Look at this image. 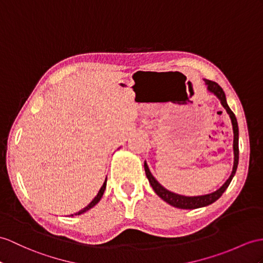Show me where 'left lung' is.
I'll list each match as a JSON object with an SVG mask.
<instances>
[{"label": "left lung", "instance_id": "1", "mask_svg": "<svg viewBox=\"0 0 263 263\" xmlns=\"http://www.w3.org/2000/svg\"><path fill=\"white\" fill-rule=\"evenodd\" d=\"M204 82H205V85L208 87V90L210 92L214 93V96H216L217 99L220 100L221 105L224 107V109H226L227 112L229 114L230 118H231V123L233 127V154H234L233 168H232L231 175H230V177L226 181V183H224L219 190L213 192V193L205 194V195H198V196H185L181 194H176L174 192H171L167 189H165L162 184H159V182L156 180V178L153 176V174L148 168V165H147V163L145 162L144 163L145 173H146L147 178H148L149 184L152 185L153 190L155 191V193L161 197L162 200H164L166 203H168L170 205L177 209H184V210L198 209V208L208 206L210 204L214 203L216 200H219L224 192H226V190L229 187V185L232 181L239 164V127H238V121H236V118H235V115L231 109H230V107L227 102L226 93H224L223 89L214 81L204 79Z\"/></svg>", "mask_w": 263, "mask_h": 263}]
</instances>
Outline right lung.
Instances as JSON below:
<instances>
[{
	"mask_svg": "<svg viewBox=\"0 0 263 263\" xmlns=\"http://www.w3.org/2000/svg\"><path fill=\"white\" fill-rule=\"evenodd\" d=\"M106 185H107V177H106V180H105L104 184H102V186L100 187V190H99V192H98V194L95 196L93 200H92L90 203H89L86 208H83L81 211H79V212H77V213H74V214H71L70 216H73V215H80V214H82V213L87 212V211H89V210H90L91 208H93V206L96 205V204H97V203L101 200L102 195H104V192H105V190H106Z\"/></svg>",
	"mask_w": 263,
	"mask_h": 263,
	"instance_id": "add662e5",
	"label": "right lung"
}]
</instances>
